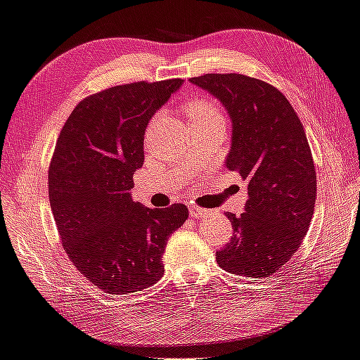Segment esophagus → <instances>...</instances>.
I'll use <instances>...</instances> for the list:
<instances>
[{"label":"esophagus","instance_id":"34e87169","mask_svg":"<svg viewBox=\"0 0 360 360\" xmlns=\"http://www.w3.org/2000/svg\"><path fill=\"white\" fill-rule=\"evenodd\" d=\"M208 212H210L208 210L195 207V205H191V207H189V214H191V217H194V219H200L203 216H207Z\"/></svg>","mask_w":360,"mask_h":360}]
</instances>
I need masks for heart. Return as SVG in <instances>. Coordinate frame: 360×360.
Here are the masks:
<instances>
[{
	"mask_svg": "<svg viewBox=\"0 0 360 360\" xmlns=\"http://www.w3.org/2000/svg\"><path fill=\"white\" fill-rule=\"evenodd\" d=\"M189 122L208 121V120H224L221 110L216 104L208 101H195L186 108Z\"/></svg>",
	"mask_w": 360,
	"mask_h": 360,
	"instance_id": "obj_1",
	"label": "heart"
}]
</instances>
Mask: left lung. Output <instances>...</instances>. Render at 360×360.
Wrapping results in <instances>:
<instances>
[{"mask_svg": "<svg viewBox=\"0 0 360 360\" xmlns=\"http://www.w3.org/2000/svg\"><path fill=\"white\" fill-rule=\"evenodd\" d=\"M222 102L231 120L225 165L247 181L239 217L226 212L233 238L216 253L226 272L266 278L295 253L314 214L317 175L303 124L284 94L244 75L191 79Z\"/></svg>", "mask_w": 360, "mask_h": 360, "instance_id": "obj_1", "label": "left lung"}]
</instances>
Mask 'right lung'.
<instances>
[{"instance_id": "add662e5", "label": "right lung", "mask_w": 360, "mask_h": 360, "mask_svg": "<svg viewBox=\"0 0 360 360\" xmlns=\"http://www.w3.org/2000/svg\"><path fill=\"white\" fill-rule=\"evenodd\" d=\"M181 79L112 86L80 101L57 139L49 166V203L62 244L77 270L107 293L155 284L169 234L188 208H148L131 200L134 172L144 163L152 116Z\"/></svg>"}]
</instances>
